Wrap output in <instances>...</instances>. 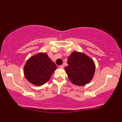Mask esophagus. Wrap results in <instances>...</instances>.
<instances>
[{
  "mask_svg": "<svg viewBox=\"0 0 122 122\" xmlns=\"http://www.w3.org/2000/svg\"><path fill=\"white\" fill-rule=\"evenodd\" d=\"M64 67V65H61L59 66V68H60V69H63Z\"/></svg>",
  "mask_w": 122,
  "mask_h": 122,
  "instance_id": "34e87169",
  "label": "esophagus"
}]
</instances>
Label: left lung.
<instances>
[{"label":"left lung","instance_id":"1","mask_svg":"<svg viewBox=\"0 0 122 122\" xmlns=\"http://www.w3.org/2000/svg\"><path fill=\"white\" fill-rule=\"evenodd\" d=\"M67 66L65 67L71 83L83 86L92 81L95 73L94 61L85 53L74 51L67 58Z\"/></svg>","mask_w":122,"mask_h":122}]
</instances>
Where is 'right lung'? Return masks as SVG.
<instances>
[{
  "label": "right lung",
  "instance_id": "add662e5",
  "mask_svg": "<svg viewBox=\"0 0 122 122\" xmlns=\"http://www.w3.org/2000/svg\"><path fill=\"white\" fill-rule=\"evenodd\" d=\"M57 66L46 53H39L29 58L24 67L25 77L32 84L40 86L51 78Z\"/></svg>",
  "mask_w": 122,
  "mask_h": 122
}]
</instances>
